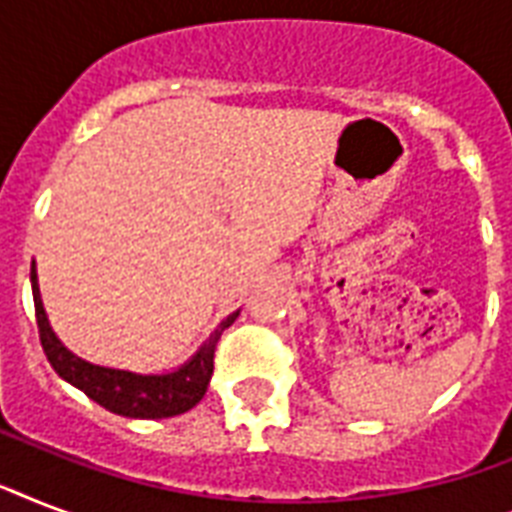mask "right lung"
Returning <instances> with one entry per match:
<instances>
[{
	"label": "right lung",
	"mask_w": 512,
	"mask_h": 512,
	"mask_svg": "<svg viewBox=\"0 0 512 512\" xmlns=\"http://www.w3.org/2000/svg\"><path fill=\"white\" fill-rule=\"evenodd\" d=\"M31 289H34V308H36V327H39V340H42L44 356L52 364V369L79 388L87 398L103 409L132 420H164L175 417L199 404L207 393L209 377L215 369V348L217 340L225 329L231 327L239 311L231 313L228 319L220 321V327L209 335V340L193 353L183 366H177L175 372L164 374H138L127 369H111V366L92 364L76 356L58 340L52 332L47 313H44L39 284H36V268L31 265Z\"/></svg>",
	"instance_id": "1"
}]
</instances>
